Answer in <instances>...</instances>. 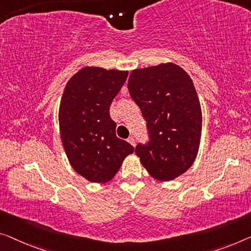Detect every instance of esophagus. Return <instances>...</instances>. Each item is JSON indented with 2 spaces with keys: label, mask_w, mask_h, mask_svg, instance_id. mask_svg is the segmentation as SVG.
Masks as SVG:
<instances>
[{
  "label": "esophagus",
  "mask_w": 251,
  "mask_h": 251,
  "mask_svg": "<svg viewBox=\"0 0 251 251\" xmlns=\"http://www.w3.org/2000/svg\"><path fill=\"white\" fill-rule=\"evenodd\" d=\"M127 142H128L130 145H133V147H135V138H134L133 136H129L128 138H127Z\"/></svg>",
  "instance_id": "34e87169"
}]
</instances>
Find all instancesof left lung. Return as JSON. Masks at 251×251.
I'll list each match as a JSON object with an SVG mask.
<instances>
[{
	"label": "left lung",
	"instance_id": "left-lung-1",
	"mask_svg": "<svg viewBox=\"0 0 251 251\" xmlns=\"http://www.w3.org/2000/svg\"><path fill=\"white\" fill-rule=\"evenodd\" d=\"M127 85L149 135L136 155L153 178L173 180L189 169L200 148L201 111L192 78L167 63L133 71Z\"/></svg>",
	"mask_w": 251,
	"mask_h": 251
}]
</instances>
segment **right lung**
Instances as JSON below:
<instances>
[{
    "mask_svg": "<svg viewBox=\"0 0 251 251\" xmlns=\"http://www.w3.org/2000/svg\"><path fill=\"white\" fill-rule=\"evenodd\" d=\"M128 72L83 67L67 82L59 106L62 142L71 166L92 182L114 178L134 148L116 136L109 107Z\"/></svg>",
    "mask_w": 251,
    "mask_h": 251,
    "instance_id": "obj_1",
    "label": "right lung"
}]
</instances>
